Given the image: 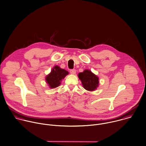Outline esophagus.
<instances>
[{
  "mask_svg": "<svg viewBox=\"0 0 146 146\" xmlns=\"http://www.w3.org/2000/svg\"><path fill=\"white\" fill-rule=\"evenodd\" d=\"M70 73H71V74H73V75H74V74H76V70H75V69H72V70H70Z\"/></svg>",
  "mask_w": 146,
  "mask_h": 146,
  "instance_id": "1",
  "label": "esophagus"
}]
</instances>
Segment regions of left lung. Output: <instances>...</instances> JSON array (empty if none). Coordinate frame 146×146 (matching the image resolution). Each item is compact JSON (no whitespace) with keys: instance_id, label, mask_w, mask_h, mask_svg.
I'll return each instance as SVG.
<instances>
[{"instance_id":"obj_1","label":"left lung","mask_w":146,"mask_h":146,"mask_svg":"<svg viewBox=\"0 0 146 146\" xmlns=\"http://www.w3.org/2000/svg\"><path fill=\"white\" fill-rule=\"evenodd\" d=\"M83 87L87 91H93L97 88L98 86V78L91 71L86 70L78 75Z\"/></svg>"}]
</instances>
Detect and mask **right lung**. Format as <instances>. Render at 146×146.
Returning <instances> with one entry per match:
<instances>
[{"label": "right lung", "instance_id": "right-lung-1", "mask_svg": "<svg viewBox=\"0 0 146 146\" xmlns=\"http://www.w3.org/2000/svg\"><path fill=\"white\" fill-rule=\"evenodd\" d=\"M68 74L67 71L60 68L59 66H55L51 70L50 74L46 76V81L49 84L50 88H54L60 84V81Z\"/></svg>", "mask_w": 146, "mask_h": 146}]
</instances>
